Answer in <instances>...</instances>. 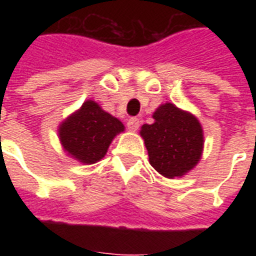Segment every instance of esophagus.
Returning a JSON list of instances; mask_svg holds the SVG:
<instances>
[{
  "label": "esophagus",
  "instance_id": "34e87169",
  "mask_svg": "<svg viewBox=\"0 0 256 256\" xmlns=\"http://www.w3.org/2000/svg\"><path fill=\"white\" fill-rule=\"evenodd\" d=\"M128 128L130 132H136L140 128V120L138 118H130L128 120Z\"/></svg>",
  "mask_w": 256,
  "mask_h": 256
}]
</instances>
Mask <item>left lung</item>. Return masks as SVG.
<instances>
[{"mask_svg":"<svg viewBox=\"0 0 256 256\" xmlns=\"http://www.w3.org/2000/svg\"><path fill=\"white\" fill-rule=\"evenodd\" d=\"M154 122L140 128L148 162L166 178H182L202 158L203 128L194 114L166 102L152 112Z\"/></svg>","mask_w":256,"mask_h":256,"instance_id":"obj_1","label":"left lung"}]
</instances>
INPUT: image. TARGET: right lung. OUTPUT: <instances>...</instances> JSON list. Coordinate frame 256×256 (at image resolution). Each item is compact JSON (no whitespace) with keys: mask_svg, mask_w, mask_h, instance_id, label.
Here are the masks:
<instances>
[{"mask_svg":"<svg viewBox=\"0 0 256 256\" xmlns=\"http://www.w3.org/2000/svg\"><path fill=\"white\" fill-rule=\"evenodd\" d=\"M124 132V124L92 100H85L58 126L62 148L82 164L102 160L112 140Z\"/></svg>","mask_w":256,"mask_h":256,"instance_id":"1","label":"right lung"}]
</instances>
